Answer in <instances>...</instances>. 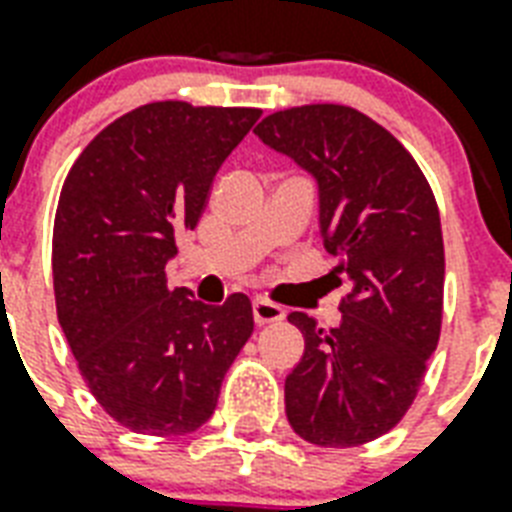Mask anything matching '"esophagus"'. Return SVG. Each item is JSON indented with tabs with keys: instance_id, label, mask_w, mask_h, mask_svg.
<instances>
[{
	"instance_id": "34e87169",
	"label": "esophagus",
	"mask_w": 512,
	"mask_h": 512,
	"mask_svg": "<svg viewBox=\"0 0 512 512\" xmlns=\"http://www.w3.org/2000/svg\"><path fill=\"white\" fill-rule=\"evenodd\" d=\"M252 314H255L257 325H273V322H282L287 317V311L279 303H271V300L263 298H257L252 303Z\"/></svg>"
}]
</instances>
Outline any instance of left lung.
I'll use <instances>...</instances> for the list:
<instances>
[{
	"label": "left lung",
	"instance_id": "left-lung-1",
	"mask_svg": "<svg viewBox=\"0 0 512 512\" xmlns=\"http://www.w3.org/2000/svg\"><path fill=\"white\" fill-rule=\"evenodd\" d=\"M319 185L327 276L346 284L338 327L300 311L290 322L306 351L284 381L300 438L351 448L400 424L438 349L446 252L435 193L413 155L376 120L343 104L273 112L255 128Z\"/></svg>",
	"mask_w": 512,
	"mask_h": 512
}]
</instances>
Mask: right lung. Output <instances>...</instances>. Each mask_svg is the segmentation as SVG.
Returning <instances> with one entry per match:
<instances>
[{"mask_svg":"<svg viewBox=\"0 0 512 512\" xmlns=\"http://www.w3.org/2000/svg\"><path fill=\"white\" fill-rule=\"evenodd\" d=\"M260 115L152 101L96 134L64 179L53 222L58 325L91 395L134 432L177 438L206 424L255 330L244 292L206 306L171 290L166 263Z\"/></svg>","mask_w":512,"mask_h":512,"instance_id":"add662e5","label":"right lung"}]
</instances>
